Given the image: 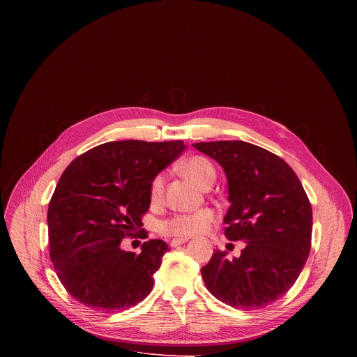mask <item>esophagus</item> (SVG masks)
<instances>
[{
  "label": "esophagus",
  "mask_w": 357,
  "mask_h": 357,
  "mask_svg": "<svg viewBox=\"0 0 357 357\" xmlns=\"http://www.w3.org/2000/svg\"><path fill=\"white\" fill-rule=\"evenodd\" d=\"M186 241H188V238H183V237H176V238H172V240H171V245H172V247H176V245H181V244L186 243Z\"/></svg>",
  "instance_id": "esophagus-1"
}]
</instances>
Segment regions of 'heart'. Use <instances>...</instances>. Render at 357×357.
<instances>
[{
    "instance_id": "heart-1",
    "label": "heart",
    "mask_w": 357,
    "mask_h": 357,
    "mask_svg": "<svg viewBox=\"0 0 357 357\" xmlns=\"http://www.w3.org/2000/svg\"><path fill=\"white\" fill-rule=\"evenodd\" d=\"M182 174L192 181L197 188L205 189L208 186H212L216 179V171L212 162L203 157H192L182 162L181 165ZM164 183L165 176L158 175L151 183V200L158 202L162 197L164 192ZM216 215L211 209H200L190 215H179L175 216L167 222L162 223L161 229L165 234L169 236H178V237H186V236H195L199 233L206 231L211 225L215 222Z\"/></svg>"
}]
</instances>
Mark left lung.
<instances>
[{
  "instance_id": "left-lung-1",
  "label": "left lung",
  "mask_w": 357,
  "mask_h": 357,
  "mask_svg": "<svg viewBox=\"0 0 357 357\" xmlns=\"http://www.w3.org/2000/svg\"><path fill=\"white\" fill-rule=\"evenodd\" d=\"M193 146L225 171L230 206L225 236L241 240L240 257L216 250L202 267L206 288L234 308H264L299 277L311 250L312 208L292 168L273 152L244 141Z\"/></svg>"
}]
</instances>
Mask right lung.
I'll return each mask as SVG.
<instances>
[{
  "label": "right lung",
  "mask_w": 357,
  "mask_h": 357,
  "mask_svg": "<svg viewBox=\"0 0 357 357\" xmlns=\"http://www.w3.org/2000/svg\"><path fill=\"white\" fill-rule=\"evenodd\" d=\"M183 141H113L77 157L62 174L47 208L50 260L66 291L93 310L116 312L146 298L168 244L148 240L121 248L142 226L151 183L174 162Z\"/></svg>",
  "instance_id": "right-lung-1"
}]
</instances>
